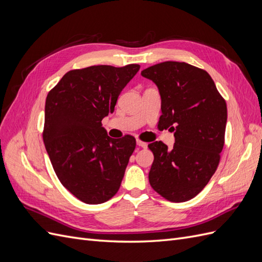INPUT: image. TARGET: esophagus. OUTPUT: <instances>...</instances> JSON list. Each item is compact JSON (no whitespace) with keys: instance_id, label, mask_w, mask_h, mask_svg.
Here are the masks:
<instances>
[{"instance_id":"esophagus-1","label":"esophagus","mask_w":262,"mask_h":262,"mask_svg":"<svg viewBox=\"0 0 262 262\" xmlns=\"http://www.w3.org/2000/svg\"><path fill=\"white\" fill-rule=\"evenodd\" d=\"M137 144L140 146V147H143V148H146L147 147V143L146 142H143L141 140H137Z\"/></svg>"}]
</instances>
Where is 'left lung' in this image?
I'll return each mask as SVG.
<instances>
[{
    "mask_svg": "<svg viewBox=\"0 0 262 262\" xmlns=\"http://www.w3.org/2000/svg\"><path fill=\"white\" fill-rule=\"evenodd\" d=\"M141 75L160 91L158 125L175 131L172 148L162 141L148 144L154 154L149 184L166 200L188 201L208 185L219 166L227 120L225 99L207 71L186 62L158 63Z\"/></svg>",
    "mask_w": 262,
    "mask_h": 262,
    "instance_id": "obj_1",
    "label": "left lung"
}]
</instances>
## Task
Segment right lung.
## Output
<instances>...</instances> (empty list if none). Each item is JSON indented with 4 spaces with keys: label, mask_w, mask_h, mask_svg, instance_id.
Here are the masks:
<instances>
[{
    "label": "right lung",
    "mask_w": 262,
    "mask_h": 262,
    "mask_svg": "<svg viewBox=\"0 0 262 262\" xmlns=\"http://www.w3.org/2000/svg\"><path fill=\"white\" fill-rule=\"evenodd\" d=\"M139 70V64H128L69 71L47 96V153L61 184L84 203H104L120 188L136 139H112L101 120L114 113L119 95Z\"/></svg>",
    "instance_id": "add662e5"
}]
</instances>
